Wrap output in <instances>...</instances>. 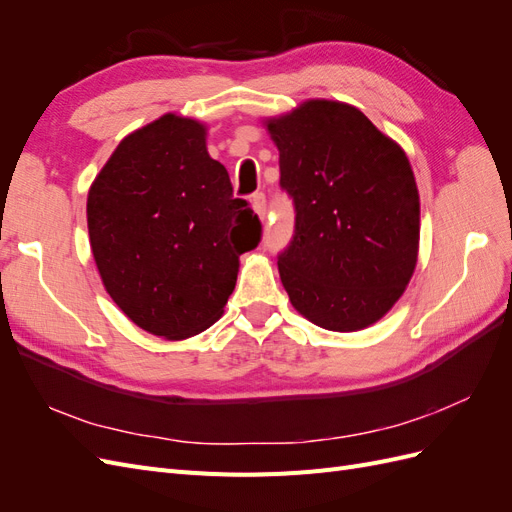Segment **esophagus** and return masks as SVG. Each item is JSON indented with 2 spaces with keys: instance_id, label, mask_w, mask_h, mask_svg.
<instances>
[{
  "instance_id": "esophagus-1",
  "label": "esophagus",
  "mask_w": 512,
  "mask_h": 512,
  "mask_svg": "<svg viewBox=\"0 0 512 512\" xmlns=\"http://www.w3.org/2000/svg\"><path fill=\"white\" fill-rule=\"evenodd\" d=\"M250 203H252V209H254V213L258 215V218L265 220V215H267V198H265V194H254L250 198Z\"/></svg>"
}]
</instances>
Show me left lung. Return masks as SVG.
Returning a JSON list of instances; mask_svg holds the SVG:
<instances>
[{
	"mask_svg": "<svg viewBox=\"0 0 512 512\" xmlns=\"http://www.w3.org/2000/svg\"><path fill=\"white\" fill-rule=\"evenodd\" d=\"M262 126L297 209L277 260L292 307L327 331L371 327L406 292L418 260L421 200L406 151L339 100H305Z\"/></svg>",
	"mask_w": 512,
	"mask_h": 512,
	"instance_id": "left-lung-1",
	"label": "left lung"
}]
</instances>
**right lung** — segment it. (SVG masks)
Listing matches in <instances>:
<instances>
[{"instance_id":"add662e5","label":"right lung","mask_w":512,"mask_h":512,"mask_svg":"<svg viewBox=\"0 0 512 512\" xmlns=\"http://www.w3.org/2000/svg\"><path fill=\"white\" fill-rule=\"evenodd\" d=\"M203 121L166 113L130 132L87 194L104 290L136 327L170 342L209 329L235 290L260 222L232 198Z\"/></svg>"}]
</instances>
